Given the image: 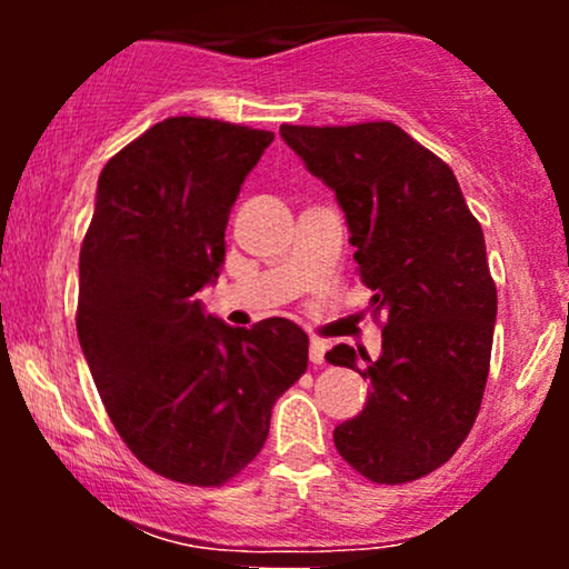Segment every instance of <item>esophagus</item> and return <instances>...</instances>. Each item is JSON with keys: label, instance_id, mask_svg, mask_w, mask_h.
Instances as JSON below:
<instances>
[{"label": "esophagus", "instance_id": "obj_1", "mask_svg": "<svg viewBox=\"0 0 569 569\" xmlns=\"http://www.w3.org/2000/svg\"><path fill=\"white\" fill-rule=\"evenodd\" d=\"M326 350H329V345H326L323 339H318V337L310 339V361L316 363V367H321V363H323Z\"/></svg>", "mask_w": 569, "mask_h": 569}]
</instances>
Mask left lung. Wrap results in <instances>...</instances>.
I'll use <instances>...</instances> for the list:
<instances>
[{"label": "left lung", "mask_w": 569, "mask_h": 569, "mask_svg": "<svg viewBox=\"0 0 569 569\" xmlns=\"http://www.w3.org/2000/svg\"><path fill=\"white\" fill-rule=\"evenodd\" d=\"M280 136L337 194L385 316L380 358L350 345L326 352L371 382L335 447L377 485L415 481L457 452L485 396L498 318L485 232L452 168L393 122L280 126Z\"/></svg>", "instance_id": "left-lung-1"}]
</instances>
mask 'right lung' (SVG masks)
Listing matches in <instances>:
<instances>
[{
	"label": "right lung",
	"instance_id": "1",
	"mask_svg": "<svg viewBox=\"0 0 569 569\" xmlns=\"http://www.w3.org/2000/svg\"><path fill=\"white\" fill-rule=\"evenodd\" d=\"M276 133L168 117L98 176L80 248L77 335L117 433L147 468L194 487L238 476L307 369L286 318L232 329L198 291L219 278L240 184Z\"/></svg>",
	"mask_w": 569,
	"mask_h": 569
}]
</instances>
